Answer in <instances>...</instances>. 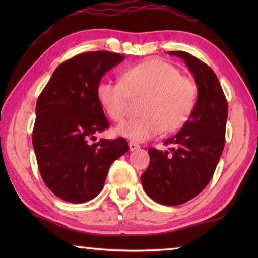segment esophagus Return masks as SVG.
Listing matches in <instances>:
<instances>
[{"instance_id":"esophagus-1","label":"esophagus","mask_w":258,"mask_h":258,"mask_svg":"<svg viewBox=\"0 0 258 258\" xmlns=\"http://www.w3.org/2000/svg\"><path fill=\"white\" fill-rule=\"evenodd\" d=\"M128 146H130V150L131 151H135V150L140 149V146L137 145V143H134V142H130Z\"/></svg>"}]
</instances>
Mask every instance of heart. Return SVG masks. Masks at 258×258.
<instances>
[{"mask_svg": "<svg viewBox=\"0 0 258 258\" xmlns=\"http://www.w3.org/2000/svg\"><path fill=\"white\" fill-rule=\"evenodd\" d=\"M141 117L119 124L115 133L135 142L173 132L186 123L197 101V87L182 76L173 64L149 59L121 74V81L102 80L97 85V98L106 115L113 121L125 117L130 97H142Z\"/></svg>", "mask_w": 258, "mask_h": 258, "instance_id": "b5f03b06", "label": "heart"}]
</instances>
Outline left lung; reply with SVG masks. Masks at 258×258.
Wrapping results in <instances>:
<instances>
[{"label":"left lung","instance_id":"left-lung-1","mask_svg":"<svg viewBox=\"0 0 258 258\" xmlns=\"http://www.w3.org/2000/svg\"><path fill=\"white\" fill-rule=\"evenodd\" d=\"M168 54L184 60L198 97L180 132L164 141L165 146L172 145L171 150H148L150 163L141 182L156 203L176 206L199 195L213 177L224 149L228 102L211 67L186 52L169 51Z\"/></svg>","mask_w":258,"mask_h":258}]
</instances>
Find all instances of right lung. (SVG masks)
<instances>
[{"label":"right lung","instance_id":"add662e5","mask_svg":"<svg viewBox=\"0 0 258 258\" xmlns=\"http://www.w3.org/2000/svg\"><path fill=\"white\" fill-rule=\"evenodd\" d=\"M124 59L109 51L77 54L56 67L37 99L33 147L38 169L46 186L68 203L97 197L110 165L130 149L123 138L90 143L109 127L97 85Z\"/></svg>","mask_w":258,"mask_h":258}]
</instances>
